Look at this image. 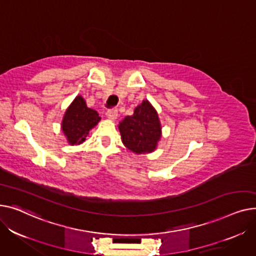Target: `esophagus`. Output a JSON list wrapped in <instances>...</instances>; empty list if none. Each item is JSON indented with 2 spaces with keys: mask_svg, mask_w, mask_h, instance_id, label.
Here are the masks:
<instances>
[{
  "mask_svg": "<svg viewBox=\"0 0 256 256\" xmlns=\"http://www.w3.org/2000/svg\"><path fill=\"white\" fill-rule=\"evenodd\" d=\"M106 116L110 120H116L118 116V110L116 108H110L106 112Z\"/></svg>",
  "mask_w": 256,
  "mask_h": 256,
  "instance_id": "obj_1",
  "label": "esophagus"
}]
</instances>
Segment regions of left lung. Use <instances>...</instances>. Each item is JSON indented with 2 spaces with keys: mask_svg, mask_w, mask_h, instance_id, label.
I'll use <instances>...</instances> for the list:
<instances>
[{
  "mask_svg": "<svg viewBox=\"0 0 256 256\" xmlns=\"http://www.w3.org/2000/svg\"><path fill=\"white\" fill-rule=\"evenodd\" d=\"M118 129L123 144L136 154L153 152L161 138L158 114L148 100L135 108L134 114L126 116Z\"/></svg>",
  "mask_w": 256,
  "mask_h": 256,
  "instance_id": "8db88e82",
  "label": "left lung"
}]
</instances>
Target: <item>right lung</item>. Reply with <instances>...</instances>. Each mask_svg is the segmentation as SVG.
Masks as SVG:
<instances>
[{
    "instance_id": "1",
    "label": "right lung",
    "mask_w": 256,
    "mask_h": 256,
    "mask_svg": "<svg viewBox=\"0 0 256 256\" xmlns=\"http://www.w3.org/2000/svg\"><path fill=\"white\" fill-rule=\"evenodd\" d=\"M98 112L88 108L82 96H78L65 112L62 130L69 144H80L86 140L88 134L100 121Z\"/></svg>"
}]
</instances>
